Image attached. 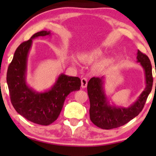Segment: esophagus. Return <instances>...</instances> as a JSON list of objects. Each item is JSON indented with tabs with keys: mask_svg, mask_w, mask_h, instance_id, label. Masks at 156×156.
Segmentation results:
<instances>
[{
	"mask_svg": "<svg viewBox=\"0 0 156 156\" xmlns=\"http://www.w3.org/2000/svg\"><path fill=\"white\" fill-rule=\"evenodd\" d=\"M87 86V78H83L81 79V87L82 88H86Z\"/></svg>",
	"mask_w": 156,
	"mask_h": 156,
	"instance_id": "34e87169",
	"label": "esophagus"
}]
</instances>
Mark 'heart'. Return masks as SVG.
<instances>
[{
    "instance_id": "obj_1",
    "label": "heart",
    "mask_w": 156,
    "mask_h": 156,
    "mask_svg": "<svg viewBox=\"0 0 156 156\" xmlns=\"http://www.w3.org/2000/svg\"><path fill=\"white\" fill-rule=\"evenodd\" d=\"M103 52L99 49H94L92 51L86 52L82 55V58L87 63H92L96 60L99 59L103 56Z\"/></svg>"
}]
</instances>
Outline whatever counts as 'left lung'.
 I'll return each instance as SVG.
<instances>
[{"mask_svg":"<svg viewBox=\"0 0 156 156\" xmlns=\"http://www.w3.org/2000/svg\"><path fill=\"white\" fill-rule=\"evenodd\" d=\"M137 62L144 69L145 88L133 104L128 107L118 106L108 100L104 89L105 76L93 77L87 84L90 101L89 115L91 121L102 129H112L124 125L139 115L144 107L153 87L152 65L145 54L138 50Z\"/></svg>","mask_w":156,"mask_h":156,"instance_id":"obj_1","label":"left lung"}]
</instances>
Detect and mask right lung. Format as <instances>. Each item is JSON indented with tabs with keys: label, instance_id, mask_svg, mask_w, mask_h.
Segmentation results:
<instances>
[{
	"label": "right lung",
	"instance_id": "1",
	"mask_svg": "<svg viewBox=\"0 0 156 156\" xmlns=\"http://www.w3.org/2000/svg\"><path fill=\"white\" fill-rule=\"evenodd\" d=\"M49 31L36 33L19 45L7 71L6 81L11 102L16 112L28 120L42 125L53 123L59 116L68 94L80 89V79L62 73L50 89L37 92L27 83L28 57L33 39L51 37Z\"/></svg>",
	"mask_w": 156,
	"mask_h": 156
}]
</instances>
